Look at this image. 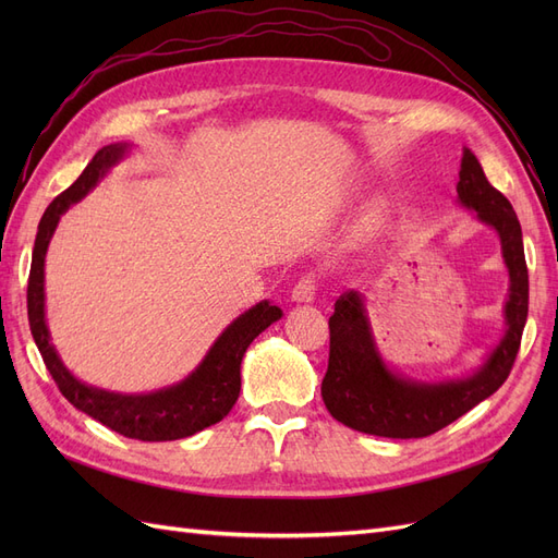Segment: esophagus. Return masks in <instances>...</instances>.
<instances>
[{
  "label": "esophagus",
  "mask_w": 558,
  "mask_h": 558,
  "mask_svg": "<svg viewBox=\"0 0 558 558\" xmlns=\"http://www.w3.org/2000/svg\"><path fill=\"white\" fill-rule=\"evenodd\" d=\"M314 293H316L314 279H312V277H305V279H300V281L293 286L291 302H295V305H307V302L314 300Z\"/></svg>",
  "instance_id": "obj_1"
}]
</instances>
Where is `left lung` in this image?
<instances>
[{"label": "left lung", "mask_w": 558, "mask_h": 558, "mask_svg": "<svg viewBox=\"0 0 558 558\" xmlns=\"http://www.w3.org/2000/svg\"><path fill=\"white\" fill-rule=\"evenodd\" d=\"M456 193L459 207L475 211L477 221L498 234L510 279L508 300L502 305L505 330L472 373L449 379L410 377L381 356L365 295L353 289L344 291L328 320L330 359L320 396L332 418L353 430L393 440L433 435L494 396L514 365L529 316V269L519 218L510 199L486 181L470 148H463Z\"/></svg>", "instance_id": "1"}]
</instances>
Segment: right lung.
Instances as JSON below:
<instances>
[{
	"label": "right lung",
	"instance_id": "obj_1",
	"mask_svg": "<svg viewBox=\"0 0 558 558\" xmlns=\"http://www.w3.org/2000/svg\"><path fill=\"white\" fill-rule=\"evenodd\" d=\"M132 144H109L93 156L81 177L60 193L44 211L35 251H32V267L27 281V316L29 330L39 347L41 359L53 375L62 396L70 400L76 410L93 416L99 424L121 433L132 440L142 442H167L191 437L218 424L240 398L242 388V359L248 344L256 337L279 320L283 312L269 300H260L232 318L216 337L205 359L197 363L193 373L181 381L170 384L150 393H118L107 388L93 386L78 379L70 367L64 365L60 353L50 340L46 320V251L53 240L56 228L62 214L86 197L95 185L102 181L111 167H116L125 156H130Z\"/></svg>",
	"mask_w": 558,
	"mask_h": 558
}]
</instances>
